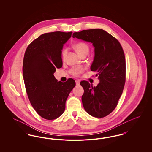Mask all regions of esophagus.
<instances>
[{
    "instance_id": "1",
    "label": "esophagus",
    "mask_w": 152,
    "mask_h": 152,
    "mask_svg": "<svg viewBox=\"0 0 152 152\" xmlns=\"http://www.w3.org/2000/svg\"><path fill=\"white\" fill-rule=\"evenodd\" d=\"M75 81H76V86H79L80 83V81L79 80H76Z\"/></svg>"
}]
</instances>
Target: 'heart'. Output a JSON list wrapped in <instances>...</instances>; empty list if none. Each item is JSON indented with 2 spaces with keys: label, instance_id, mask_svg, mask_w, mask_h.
<instances>
[{
  "label": "heart",
  "instance_id": "heart-1",
  "mask_svg": "<svg viewBox=\"0 0 152 152\" xmlns=\"http://www.w3.org/2000/svg\"><path fill=\"white\" fill-rule=\"evenodd\" d=\"M73 48L77 53L80 56H82L84 55L88 54L89 51V47L87 44L83 42H79L73 45ZM67 53V50H64L62 52V57L64 58ZM84 71V68L82 66H77L74 67L71 70V72L73 75L77 76L81 73L83 72Z\"/></svg>",
  "mask_w": 152,
  "mask_h": 152
}]
</instances>
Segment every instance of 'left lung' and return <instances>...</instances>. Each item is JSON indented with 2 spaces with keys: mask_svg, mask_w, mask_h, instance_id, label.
Here are the masks:
<instances>
[{
  "mask_svg": "<svg viewBox=\"0 0 152 152\" xmlns=\"http://www.w3.org/2000/svg\"><path fill=\"white\" fill-rule=\"evenodd\" d=\"M73 37L92 44L94 56L91 70L97 73L100 83L92 87L82 81L84 88L81 100L88 114L102 118L116 107L125 83L126 65L123 48L112 35L102 29L83 30L74 32Z\"/></svg>",
  "mask_w": 152,
  "mask_h": 152,
  "instance_id": "left-lung-1",
  "label": "left lung"
}]
</instances>
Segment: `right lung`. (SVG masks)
<instances>
[{"label": "right lung", "instance_id": "add662e5", "mask_svg": "<svg viewBox=\"0 0 152 152\" xmlns=\"http://www.w3.org/2000/svg\"><path fill=\"white\" fill-rule=\"evenodd\" d=\"M72 34H44L29 44L24 54L23 76L27 94L36 112L47 120L64 113L66 100L76 86L72 79L63 83L53 75L56 68L62 67L63 47Z\"/></svg>", "mask_w": 152, "mask_h": 152}]
</instances>
